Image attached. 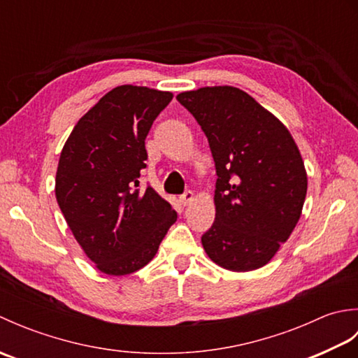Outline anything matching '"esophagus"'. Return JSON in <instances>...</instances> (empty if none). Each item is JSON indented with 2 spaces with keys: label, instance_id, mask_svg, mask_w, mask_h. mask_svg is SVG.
I'll return each instance as SVG.
<instances>
[{
  "label": "esophagus",
  "instance_id": "esophagus-1",
  "mask_svg": "<svg viewBox=\"0 0 358 358\" xmlns=\"http://www.w3.org/2000/svg\"><path fill=\"white\" fill-rule=\"evenodd\" d=\"M194 201V192L192 191H186L183 195L180 196V203L183 204V206H187V204H191Z\"/></svg>",
  "mask_w": 358,
  "mask_h": 358
}]
</instances>
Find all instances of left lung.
Instances as JSON below:
<instances>
[{"instance_id": "left-lung-1", "label": "left lung", "mask_w": 358, "mask_h": 358, "mask_svg": "<svg viewBox=\"0 0 358 358\" xmlns=\"http://www.w3.org/2000/svg\"><path fill=\"white\" fill-rule=\"evenodd\" d=\"M208 136L215 162V222L201 243L214 263L246 272L277 254L301 215L308 191L294 138L252 96L232 86L177 95Z\"/></svg>"}]
</instances>
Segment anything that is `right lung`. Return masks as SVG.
<instances>
[{
	"instance_id": "1",
	"label": "right lung",
	"mask_w": 358,
	"mask_h": 358,
	"mask_svg": "<svg viewBox=\"0 0 358 358\" xmlns=\"http://www.w3.org/2000/svg\"><path fill=\"white\" fill-rule=\"evenodd\" d=\"M171 92L118 86L73 127L59 157L55 195L73 237L96 268L127 275L155 257L177 212L140 189L144 140Z\"/></svg>"
}]
</instances>
